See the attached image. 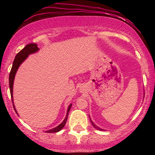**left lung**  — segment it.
<instances>
[{"label":"left lung","instance_id":"8db88e82","mask_svg":"<svg viewBox=\"0 0 155 155\" xmlns=\"http://www.w3.org/2000/svg\"><path fill=\"white\" fill-rule=\"evenodd\" d=\"M90 121H91V123H92V126H93V127H95V128H96V129H97V130H103V129H101L100 127H97V125H95V124H94L93 122H92V120H90Z\"/></svg>","mask_w":155,"mask_h":155}]
</instances>
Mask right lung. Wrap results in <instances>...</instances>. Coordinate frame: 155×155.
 <instances>
[{"instance_id":"obj_1","label":"right lung","mask_w":155,"mask_h":155,"mask_svg":"<svg viewBox=\"0 0 155 155\" xmlns=\"http://www.w3.org/2000/svg\"><path fill=\"white\" fill-rule=\"evenodd\" d=\"M38 50V48L37 47V44H28V45H26L25 47L23 48L22 50L19 51V52L17 53L15 58V60H14L13 62V65H12V69H11L10 74H9V79H8V81H9V89H10V92H11V97H12V103H13L14 109H15L16 113H17V112L16 111V108L13 101V84H14V79H15L16 72H17V69H18V68L19 65H20V64L26 59L27 57H28V55L30 54H32V53L36 52ZM71 106L72 104H71L70 106H68L66 117H65V120H63V122H62L60 125H58V127H54V128L51 130H47L46 131V133H57L58 132V131L61 130L63 128L65 123H66L68 117V112L70 111L71 108Z\"/></svg>"}]
</instances>
